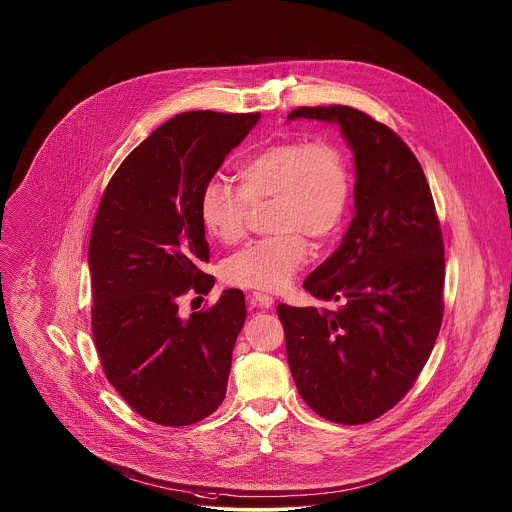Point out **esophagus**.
Wrapping results in <instances>:
<instances>
[{
	"label": "esophagus",
	"instance_id": "34e87169",
	"mask_svg": "<svg viewBox=\"0 0 512 512\" xmlns=\"http://www.w3.org/2000/svg\"><path fill=\"white\" fill-rule=\"evenodd\" d=\"M248 303H250V307H262V309H268V307H272L274 305V297L272 295H268V293H250L248 295Z\"/></svg>",
	"mask_w": 512,
	"mask_h": 512
}]
</instances>
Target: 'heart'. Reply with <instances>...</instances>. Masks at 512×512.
Here are the masks:
<instances>
[{"label": "heart", "instance_id": "heart-1", "mask_svg": "<svg viewBox=\"0 0 512 512\" xmlns=\"http://www.w3.org/2000/svg\"><path fill=\"white\" fill-rule=\"evenodd\" d=\"M240 189L222 179L205 183L199 215L211 236L234 244L246 234L250 207L276 201V236L252 242L224 264L228 284L276 292L290 286L309 262L313 240L331 238L351 201L349 165L339 146L327 140L278 142L252 153L238 167Z\"/></svg>", "mask_w": 512, "mask_h": 512}]
</instances>
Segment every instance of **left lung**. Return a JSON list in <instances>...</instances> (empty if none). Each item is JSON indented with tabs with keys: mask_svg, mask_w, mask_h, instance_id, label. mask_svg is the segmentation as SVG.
Returning a JSON list of instances; mask_svg holds the SVG:
<instances>
[{
	"mask_svg": "<svg viewBox=\"0 0 512 512\" xmlns=\"http://www.w3.org/2000/svg\"><path fill=\"white\" fill-rule=\"evenodd\" d=\"M337 124L355 155V217L303 288L335 311L278 305L303 402L355 426L416 382L443 317V240L420 161L388 126L351 106L297 108L288 120Z\"/></svg>",
	"mask_w": 512,
	"mask_h": 512,
	"instance_id": "1",
	"label": "left lung"
}]
</instances>
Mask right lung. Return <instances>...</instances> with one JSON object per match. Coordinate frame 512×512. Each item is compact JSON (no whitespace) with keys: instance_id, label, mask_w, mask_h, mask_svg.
<instances>
[{"instance_id":"add662e5","label":"right lung","mask_w":512,"mask_h":512,"mask_svg":"<svg viewBox=\"0 0 512 512\" xmlns=\"http://www.w3.org/2000/svg\"><path fill=\"white\" fill-rule=\"evenodd\" d=\"M260 114H177L136 147L110 179L88 246L92 333L106 378L146 420L189 426L226 394L246 321L244 293L179 315V297L207 293L199 197Z\"/></svg>"}]
</instances>
